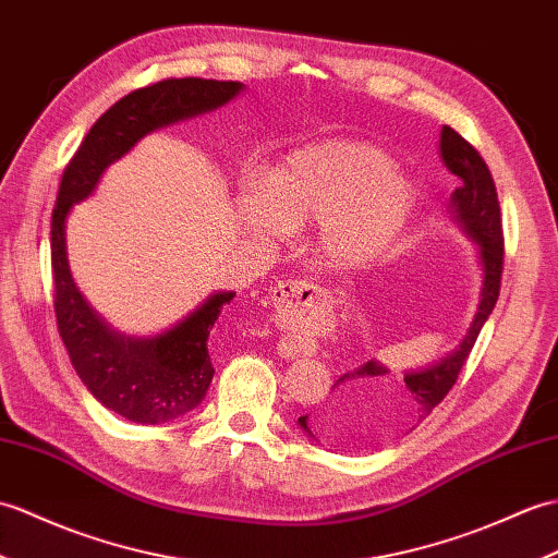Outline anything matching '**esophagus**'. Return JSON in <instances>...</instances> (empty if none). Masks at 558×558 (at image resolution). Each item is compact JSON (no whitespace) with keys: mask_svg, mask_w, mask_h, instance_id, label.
I'll return each mask as SVG.
<instances>
[{"mask_svg":"<svg viewBox=\"0 0 558 558\" xmlns=\"http://www.w3.org/2000/svg\"><path fill=\"white\" fill-rule=\"evenodd\" d=\"M320 294V288L308 280H288V282H278V288L274 290V306H276V318L280 323H290L296 318V314H302L304 306H311Z\"/></svg>","mask_w":558,"mask_h":558,"instance_id":"obj_1","label":"esophagus"}]
</instances>
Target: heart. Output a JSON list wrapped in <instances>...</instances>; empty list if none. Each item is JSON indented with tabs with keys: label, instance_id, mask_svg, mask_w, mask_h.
<instances>
[{
	"label": "heart",
	"instance_id": "heart-1",
	"mask_svg": "<svg viewBox=\"0 0 558 558\" xmlns=\"http://www.w3.org/2000/svg\"><path fill=\"white\" fill-rule=\"evenodd\" d=\"M416 187L383 151L352 140L292 149L238 194L240 220L254 235L316 226L318 258L330 268H364L392 247L416 211Z\"/></svg>",
	"mask_w": 558,
	"mask_h": 558
}]
</instances>
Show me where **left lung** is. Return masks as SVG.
I'll list each match as a JSON object with an SVG mask.
<instances>
[{"instance_id": "obj_1", "label": "left lung", "mask_w": 558, "mask_h": 558, "mask_svg": "<svg viewBox=\"0 0 558 558\" xmlns=\"http://www.w3.org/2000/svg\"><path fill=\"white\" fill-rule=\"evenodd\" d=\"M439 159L461 180L451 192L447 214L465 238L475 244L481 266L477 308L459 347L435 364L404 371L395 378L378 359L344 373L332 385L330 397L316 413L300 416V427L314 442L338 451L373 449L401 433H409L447 397L469 359L485 320L499 300L504 238L495 180L469 142L449 125L439 131Z\"/></svg>"}]
</instances>
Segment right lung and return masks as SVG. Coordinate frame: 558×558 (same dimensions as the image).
<instances>
[{
	"label": "right lung",
	"mask_w": 558,
	"mask_h": 558,
	"mask_svg": "<svg viewBox=\"0 0 558 558\" xmlns=\"http://www.w3.org/2000/svg\"><path fill=\"white\" fill-rule=\"evenodd\" d=\"M244 89L235 81L171 77L125 95L99 116L63 171L51 214V274L59 335L71 364L99 404L119 416L161 425L197 409L214 380L209 335L235 292H214L163 332L113 330L77 290L69 266L66 218L93 197L107 168L123 159L142 137L161 128L211 113Z\"/></svg>",
	"instance_id": "obj_1"
}]
</instances>
